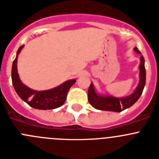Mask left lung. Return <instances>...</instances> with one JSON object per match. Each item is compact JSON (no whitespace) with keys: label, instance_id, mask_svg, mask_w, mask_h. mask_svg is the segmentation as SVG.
Returning <instances> with one entry per match:
<instances>
[{"label":"left lung","instance_id":"8db88e82","mask_svg":"<svg viewBox=\"0 0 159 159\" xmlns=\"http://www.w3.org/2000/svg\"><path fill=\"white\" fill-rule=\"evenodd\" d=\"M134 51L139 54H141L137 48H134ZM141 64L139 66L140 70V80L138 88L134 91V93L126 98H116L113 96H102L97 95L95 92L92 84H91L88 92V99L90 104L93 107L98 110L102 111H111L120 112L130 107L134 102L139 99L143 93V88L146 84V69L144 65V58L143 56L140 57Z\"/></svg>","mask_w":159,"mask_h":159}]
</instances>
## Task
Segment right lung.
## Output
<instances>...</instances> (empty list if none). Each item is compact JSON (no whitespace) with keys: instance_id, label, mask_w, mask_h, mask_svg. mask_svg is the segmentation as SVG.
<instances>
[{"instance_id":"1","label":"right lung","mask_w":159,"mask_h":159,"mask_svg":"<svg viewBox=\"0 0 159 159\" xmlns=\"http://www.w3.org/2000/svg\"><path fill=\"white\" fill-rule=\"evenodd\" d=\"M24 45L20 46L17 51V56L23 48ZM17 56L13 60L12 67V82L13 88L21 99L26 102L29 106L40 110H50L61 107L64 103L67 98V94L70 88L75 84V80H67L58 86L48 91L36 92L24 85L20 80L17 73Z\"/></svg>"}]
</instances>
